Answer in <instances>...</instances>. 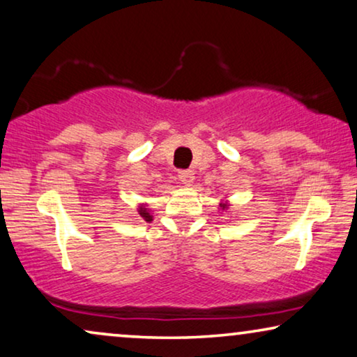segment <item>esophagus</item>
Instances as JSON below:
<instances>
[{
  "instance_id": "1",
  "label": "esophagus",
  "mask_w": 357,
  "mask_h": 357,
  "mask_svg": "<svg viewBox=\"0 0 357 357\" xmlns=\"http://www.w3.org/2000/svg\"><path fill=\"white\" fill-rule=\"evenodd\" d=\"M178 178L184 186H189L194 181V173L191 169H179L178 171Z\"/></svg>"
}]
</instances>
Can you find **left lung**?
<instances>
[{
	"mask_svg": "<svg viewBox=\"0 0 357 357\" xmlns=\"http://www.w3.org/2000/svg\"><path fill=\"white\" fill-rule=\"evenodd\" d=\"M220 207H223V208H227V204H220Z\"/></svg>",
	"mask_w": 357,
	"mask_h": 357,
	"instance_id": "obj_1",
	"label": "left lung"
}]
</instances>
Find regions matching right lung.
Wrapping results in <instances>:
<instances>
[{
	"label": "right lung",
	"mask_w": 357,
	"mask_h": 357,
	"mask_svg": "<svg viewBox=\"0 0 357 357\" xmlns=\"http://www.w3.org/2000/svg\"><path fill=\"white\" fill-rule=\"evenodd\" d=\"M139 213H140V217L144 218L145 222H151V215H150L149 208H145V207H140V208H139Z\"/></svg>",
	"instance_id": "add662e5"
}]
</instances>
